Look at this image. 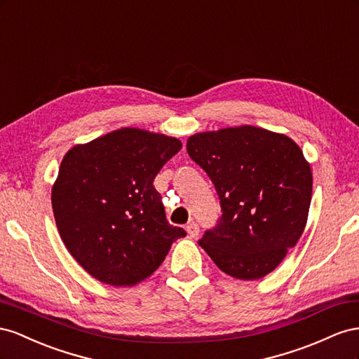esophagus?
Returning <instances> with one entry per match:
<instances>
[{
  "instance_id": "34e87169",
  "label": "esophagus",
  "mask_w": 359,
  "mask_h": 359,
  "mask_svg": "<svg viewBox=\"0 0 359 359\" xmlns=\"http://www.w3.org/2000/svg\"><path fill=\"white\" fill-rule=\"evenodd\" d=\"M187 233H188V236H189V238H194V239H196V238L198 236V233H200L198 225H197L196 222H189V224L187 225Z\"/></svg>"
}]
</instances>
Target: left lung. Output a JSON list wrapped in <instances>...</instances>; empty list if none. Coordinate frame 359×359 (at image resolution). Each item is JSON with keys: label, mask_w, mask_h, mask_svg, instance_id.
<instances>
[{"label": "left lung", "mask_w": 359, "mask_h": 359, "mask_svg": "<svg viewBox=\"0 0 359 359\" xmlns=\"http://www.w3.org/2000/svg\"><path fill=\"white\" fill-rule=\"evenodd\" d=\"M189 156L217 188L222 217L200 247L233 278H263L305 230L313 192L310 162L280 132L242 125L188 138Z\"/></svg>", "instance_id": "8db88e82"}]
</instances>
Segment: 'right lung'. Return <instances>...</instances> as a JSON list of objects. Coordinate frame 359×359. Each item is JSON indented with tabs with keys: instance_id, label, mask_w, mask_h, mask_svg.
I'll return each instance as SVG.
<instances>
[{
	"instance_id": "add662e5",
	"label": "right lung",
	"mask_w": 359,
	"mask_h": 359,
	"mask_svg": "<svg viewBox=\"0 0 359 359\" xmlns=\"http://www.w3.org/2000/svg\"><path fill=\"white\" fill-rule=\"evenodd\" d=\"M182 149L176 137L121 128L75 144L50 191L60 238L86 272L130 287L155 272L185 230L165 218L156 174Z\"/></svg>"
}]
</instances>
